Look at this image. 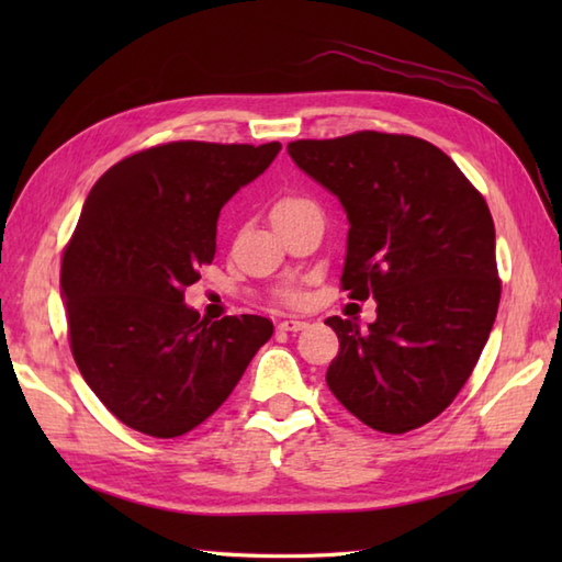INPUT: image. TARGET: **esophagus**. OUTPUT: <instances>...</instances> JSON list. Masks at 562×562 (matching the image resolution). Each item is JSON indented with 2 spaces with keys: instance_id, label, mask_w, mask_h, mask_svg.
<instances>
[{
  "instance_id": "obj_1",
  "label": "esophagus",
  "mask_w": 562,
  "mask_h": 562,
  "mask_svg": "<svg viewBox=\"0 0 562 562\" xmlns=\"http://www.w3.org/2000/svg\"><path fill=\"white\" fill-rule=\"evenodd\" d=\"M280 330H290V333H296V330H304L306 328V321H296V318H282L278 324Z\"/></svg>"
}]
</instances>
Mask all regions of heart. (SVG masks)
<instances>
[{
  "label": "heart",
  "mask_w": 562,
  "mask_h": 562,
  "mask_svg": "<svg viewBox=\"0 0 562 562\" xmlns=\"http://www.w3.org/2000/svg\"><path fill=\"white\" fill-rule=\"evenodd\" d=\"M302 202H306V200H302V198H284V200H280L278 205H274V210H284V207H292V205H302ZM272 210V212H274Z\"/></svg>",
  "instance_id": "obj_1"
}]
</instances>
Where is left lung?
<instances>
[{
	"label": "left lung",
	"mask_w": 562,
	"mask_h": 562,
	"mask_svg": "<svg viewBox=\"0 0 562 562\" xmlns=\"http://www.w3.org/2000/svg\"><path fill=\"white\" fill-rule=\"evenodd\" d=\"M288 151L348 214L342 290L376 300V321L330 316L340 340L326 381L357 420L411 432L447 408L491 336L499 280L483 195L445 151L364 130L296 139Z\"/></svg>",
	"instance_id": "1"
}]
</instances>
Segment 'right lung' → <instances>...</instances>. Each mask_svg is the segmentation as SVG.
<instances>
[{"instance_id":"right-lung-1","label":"right lung","mask_w":562,"mask_h":562,"mask_svg":"<svg viewBox=\"0 0 562 562\" xmlns=\"http://www.w3.org/2000/svg\"><path fill=\"white\" fill-rule=\"evenodd\" d=\"M280 149L169 142L111 166L83 202L59 272L69 348L99 401L142 435L205 423L272 336L262 316L210 324L183 292L214 258L220 210Z\"/></svg>"}]
</instances>
